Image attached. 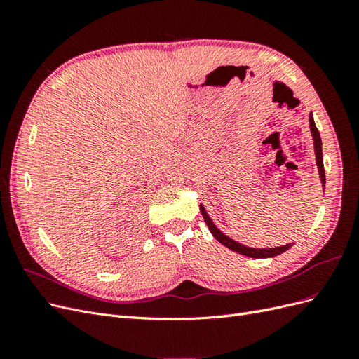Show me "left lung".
<instances>
[{
    "label": "left lung",
    "instance_id": "obj_1",
    "mask_svg": "<svg viewBox=\"0 0 359 359\" xmlns=\"http://www.w3.org/2000/svg\"><path fill=\"white\" fill-rule=\"evenodd\" d=\"M309 123H310V132L314 140V154H316V165H318V170H319V177H320V182H322V187L325 189V168H323V157H322V139L319 135V130L316 128V124H314V119H313V114L310 112L309 116ZM201 212L203 215V220L208 226L210 232L212 233V236L215 238L217 241L222 243L224 247L233 250V252L240 253L243 256L247 257H256V259H265V257H274L278 256L281 253H285L286 250H289L293 243H289L286 245H280V247H273V248H253V247H247L244 244L236 243L232 238H229L227 235H224L219 227L214 224V222L211 220V217L206 214L203 205H201Z\"/></svg>",
    "mask_w": 359,
    "mask_h": 359
}]
</instances>
